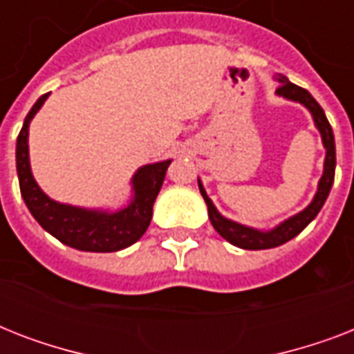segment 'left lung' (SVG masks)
Here are the masks:
<instances>
[{"label": "left lung", "mask_w": 354, "mask_h": 354, "mask_svg": "<svg viewBox=\"0 0 354 354\" xmlns=\"http://www.w3.org/2000/svg\"><path fill=\"white\" fill-rule=\"evenodd\" d=\"M281 86L275 90V93L281 97H285L288 101L299 102L303 106L307 108L310 115L314 119V124L322 133V141H324L325 147V163H324V174L319 178L318 182V191L314 194L313 202L305 207L303 211H299L297 215L286 218L285 222H281L279 226H275L274 230H268V232H261V230H255V227L242 226L239 222H233L226 216H222L216 207L213 205L211 198L205 193L204 185L198 180L200 193L204 196L205 204H207V213H209V221L213 224L218 235L224 236L227 242H232L233 246L242 248V250H268V248H275L285 244L290 239H294L296 235L305 230V227L310 224V222L316 218V215L319 213V209L324 207L325 200L329 196L330 187H333V182H335V169H336V149H335V133H333V128H330L329 121L325 118L324 108L319 106L316 99H314L307 90H303L299 86L292 84L290 80L281 75L279 77Z\"/></svg>", "instance_id": "8db88e82"}]
</instances>
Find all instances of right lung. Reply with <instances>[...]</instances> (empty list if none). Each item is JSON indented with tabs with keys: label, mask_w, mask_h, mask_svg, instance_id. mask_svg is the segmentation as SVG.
<instances>
[{
	"label": "right lung",
	"mask_w": 354,
	"mask_h": 354,
	"mask_svg": "<svg viewBox=\"0 0 354 354\" xmlns=\"http://www.w3.org/2000/svg\"><path fill=\"white\" fill-rule=\"evenodd\" d=\"M49 93L41 95L30 108L16 141V171L19 191L30 215L47 233L80 252H119L138 242L152 218V205L160 193L171 160L158 161L138 169L132 176V202L119 211L84 209L60 204L47 196L36 183L29 163V124Z\"/></svg>",
	"instance_id": "obj_1"
}]
</instances>
